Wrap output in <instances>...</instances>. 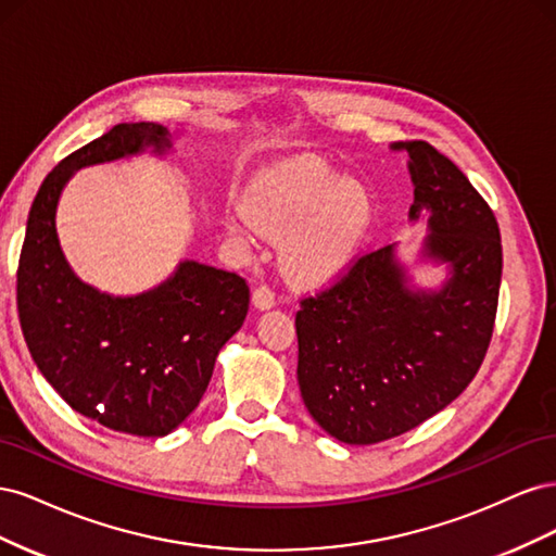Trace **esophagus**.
<instances>
[{"label":"esophagus","instance_id":"34e87169","mask_svg":"<svg viewBox=\"0 0 556 556\" xmlns=\"http://www.w3.org/2000/svg\"><path fill=\"white\" fill-rule=\"evenodd\" d=\"M252 304H255L260 311L271 308L276 304V292L268 288L266 282H262V285H257L255 292H252Z\"/></svg>","mask_w":556,"mask_h":556}]
</instances>
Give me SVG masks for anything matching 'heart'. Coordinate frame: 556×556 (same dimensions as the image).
<instances>
[{"mask_svg":"<svg viewBox=\"0 0 556 556\" xmlns=\"http://www.w3.org/2000/svg\"><path fill=\"white\" fill-rule=\"evenodd\" d=\"M374 220V201L319 160H296L264 174L243 197L233 227L252 225L285 242L282 262L301 282H325L357 255Z\"/></svg>","mask_w":556,"mask_h":556,"instance_id":"heart-1","label":"heart"}]
</instances>
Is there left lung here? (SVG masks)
Here are the masks:
<instances>
[{
	"label": "left lung",
	"mask_w": 556,
	"mask_h": 556,
	"mask_svg": "<svg viewBox=\"0 0 556 556\" xmlns=\"http://www.w3.org/2000/svg\"><path fill=\"white\" fill-rule=\"evenodd\" d=\"M394 148L410 155V217L431 215L427 255L450 262L452 278L441 292H410L392 245H382L299 299L301 399L319 427L350 445L394 439L457 399L486 355L498 308L494 211L431 143Z\"/></svg>",
	"instance_id": "obj_1"
}]
</instances>
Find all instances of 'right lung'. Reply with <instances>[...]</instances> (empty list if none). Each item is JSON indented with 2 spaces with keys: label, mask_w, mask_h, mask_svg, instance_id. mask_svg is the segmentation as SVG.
<instances>
[{
  "label": "right lung",
  "mask_w": 556,
  "mask_h": 556,
  "mask_svg": "<svg viewBox=\"0 0 556 556\" xmlns=\"http://www.w3.org/2000/svg\"><path fill=\"white\" fill-rule=\"evenodd\" d=\"M169 148L155 123H123L66 155L29 208L15 299L29 355L70 406L131 435H164L204 396L220 348L248 315L245 278L182 262L172 280L129 299L83 285L58 243L55 208L86 164Z\"/></svg>",
  "instance_id": "1"
}]
</instances>
